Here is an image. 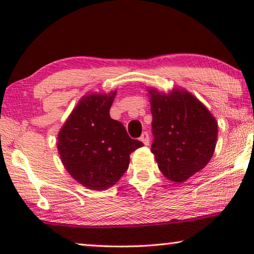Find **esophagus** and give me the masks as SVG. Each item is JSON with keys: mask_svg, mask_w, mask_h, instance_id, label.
Here are the masks:
<instances>
[{"mask_svg": "<svg viewBox=\"0 0 254 254\" xmlns=\"http://www.w3.org/2000/svg\"><path fill=\"white\" fill-rule=\"evenodd\" d=\"M140 141L143 143L144 145H148L149 144V135L147 131H144V133H142L141 137H140Z\"/></svg>", "mask_w": 254, "mask_h": 254, "instance_id": "esophagus-1", "label": "esophagus"}]
</instances>
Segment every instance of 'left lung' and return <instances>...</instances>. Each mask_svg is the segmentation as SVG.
Here are the masks:
<instances>
[{
	"instance_id": "obj_1",
	"label": "left lung",
	"mask_w": 254,
	"mask_h": 254,
	"mask_svg": "<svg viewBox=\"0 0 254 254\" xmlns=\"http://www.w3.org/2000/svg\"><path fill=\"white\" fill-rule=\"evenodd\" d=\"M154 142L151 152L169 180L186 182L213 157L218 126L209 110L185 89L148 88Z\"/></svg>"
}]
</instances>
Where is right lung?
<instances>
[{
  "label": "right lung",
  "mask_w": 254,
  "mask_h": 254,
  "mask_svg": "<svg viewBox=\"0 0 254 254\" xmlns=\"http://www.w3.org/2000/svg\"><path fill=\"white\" fill-rule=\"evenodd\" d=\"M116 95L117 90L83 96L58 134L62 164L76 182L92 190L116 185L127 171L129 155L143 145L110 117Z\"/></svg>",
  "instance_id": "obj_1"
}]
</instances>
